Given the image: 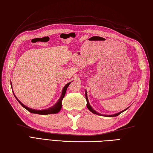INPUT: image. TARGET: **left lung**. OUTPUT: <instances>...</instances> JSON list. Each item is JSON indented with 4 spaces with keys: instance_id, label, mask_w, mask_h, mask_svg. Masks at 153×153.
<instances>
[{
    "instance_id": "obj_1",
    "label": "left lung",
    "mask_w": 153,
    "mask_h": 153,
    "mask_svg": "<svg viewBox=\"0 0 153 153\" xmlns=\"http://www.w3.org/2000/svg\"><path fill=\"white\" fill-rule=\"evenodd\" d=\"M85 98H86V100H87V108H88L91 112H93V114H97V115H102V114H99V113H98V112H97L95 110H94L93 108H92V107L90 106V105H89V100H88V99H87V92H85ZM128 108H126V110H123V111H122V112H119V113H118V114H113V115H109V116H106V115H104V116H109V117H114V116H118L119 114H121L122 112H123V111H125V110H126Z\"/></svg>"
}]
</instances>
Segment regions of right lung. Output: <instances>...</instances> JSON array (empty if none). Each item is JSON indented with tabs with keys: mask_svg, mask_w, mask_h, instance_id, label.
<instances>
[{
	"mask_svg": "<svg viewBox=\"0 0 153 153\" xmlns=\"http://www.w3.org/2000/svg\"><path fill=\"white\" fill-rule=\"evenodd\" d=\"M71 82L67 83L66 85H65L64 87V88L62 89V95L60 97V98L59 99V100H58V101L55 104V105L51 107V108H48V109H46V110H35V109H32V108H29V107L27 106H25L24 104H22L19 100L17 99V97H16L14 95V97H16V99H17L18 101L19 102V104L24 107V108H25L26 110H27L29 112H30L31 113H33V114H41V115H45V114H56V113H58V112L60 111L61 108H62V99L65 96V94H66V90H67V88L68 87V86L70 85ZM10 84L12 85V83L10 82ZM13 93H14V92H13Z\"/></svg>",
	"mask_w": 153,
	"mask_h": 153,
	"instance_id": "right-lung-1",
	"label": "right lung"
}]
</instances>
